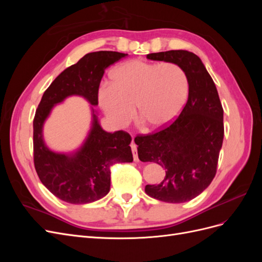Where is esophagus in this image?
Masks as SVG:
<instances>
[{"mask_svg":"<svg viewBox=\"0 0 262 262\" xmlns=\"http://www.w3.org/2000/svg\"><path fill=\"white\" fill-rule=\"evenodd\" d=\"M130 146H131V150H132V154H133V160H134V162H139L140 160H139V155H138V148H137V145L133 143L130 144Z\"/></svg>","mask_w":262,"mask_h":262,"instance_id":"34e87169","label":"esophagus"}]
</instances>
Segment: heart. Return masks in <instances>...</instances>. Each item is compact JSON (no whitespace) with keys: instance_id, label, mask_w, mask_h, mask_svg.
<instances>
[{"instance_id":"heart-1","label":"heart","mask_w":262,"mask_h":262,"mask_svg":"<svg viewBox=\"0 0 262 262\" xmlns=\"http://www.w3.org/2000/svg\"><path fill=\"white\" fill-rule=\"evenodd\" d=\"M113 83H102L98 101L108 120L117 128L128 124L137 108L140 121L152 129L171 123L184 108L189 82L176 63L132 60L119 66Z\"/></svg>"}]
</instances>
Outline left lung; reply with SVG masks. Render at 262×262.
I'll use <instances>...</instances> for the list:
<instances>
[{
	"mask_svg": "<svg viewBox=\"0 0 262 262\" xmlns=\"http://www.w3.org/2000/svg\"><path fill=\"white\" fill-rule=\"evenodd\" d=\"M146 58L181 67L188 77L189 95L171 123L134 139L140 161L157 163L165 171L162 182L146 185L145 192L164 202H187L207 189L216 173L224 138L223 107L215 84L194 53L170 50Z\"/></svg>",
	"mask_w": 262,
	"mask_h": 262,
	"instance_id": "8db88e82",
	"label": "left lung"
}]
</instances>
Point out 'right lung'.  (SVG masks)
Returning a JSON list of instances; mask_svg holds the SVG:
<instances>
[{"label": "right lung", "instance_id": "add662e5", "mask_svg": "<svg viewBox=\"0 0 262 262\" xmlns=\"http://www.w3.org/2000/svg\"><path fill=\"white\" fill-rule=\"evenodd\" d=\"M128 54L96 51L85 54L67 68L46 90L34 118V164L37 175L59 199L73 203H91L110 190V168L118 163H131V137L124 131L101 129L96 115L84 145L73 155L54 153L46 146L42 125L52 107L71 95H80L93 106L98 105V90L105 70ZM94 113V110H93Z\"/></svg>", "mask_w": 262, "mask_h": 262}]
</instances>
